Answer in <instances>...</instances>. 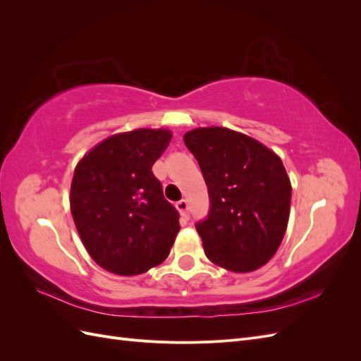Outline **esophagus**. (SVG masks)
Listing matches in <instances>:
<instances>
[{
    "instance_id": "1",
    "label": "esophagus",
    "mask_w": 361,
    "mask_h": 361,
    "mask_svg": "<svg viewBox=\"0 0 361 361\" xmlns=\"http://www.w3.org/2000/svg\"><path fill=\"white\" fill-rule=\"evenodd\" d=\"M176 207H178V211L180 212V215L183 216V218H188L190 215H188V202L187 200H179L178 203H176Z\"/></svg>"
}]
</instances>
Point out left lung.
<instances>
[{
    "label": "left lung",
    "mask_w": 361,
    "mask_h": 361,
    "mask_svg": "<svg viewBox=\"0 0 361 361\" xmlns=\"http://www.w3.org/2000/svg\"><path fill=\"white\" fill-rule=\"evenodd\" d=\"M199 161L211 211L195 226L206 257L232 272H251L271 260L285 236L292 185L280 157L260 141L221 128L183 135Z\"/></svg>",
    "instance_id": "8db88e82"
}]
</instances>
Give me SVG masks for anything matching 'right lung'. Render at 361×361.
<instances>
[{"label":"right lung","instance_id":"add662e5","mask_svg":"<svg viewBox=\"0 0 361 361\" xmlns=\"http://www.w3.org/2000/svg\"><path fill=\"white\" fill-rule=\"evenodd\" d=\"M170 129L140 128L102 140L78 161L71 212L87 253L117 276H138L167 259L180 231L152 166Z\"/></svg>","mask_w":361,"mask_h":361}]
</instances>
